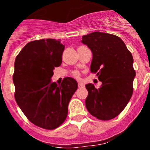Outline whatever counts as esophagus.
Here are the masks:
<instances>
[{
  "label": "esophagus",
  "instance_id": "1",
  "mask_svg": "<svg viewBox=\"0 0 150 150\" xmlns=\"http://www.w3.org/2000/svg\"><path fill=\"white\" fill-rule=\"evenodd\" d=\"M83 86H84L83 83H82L81 82H79V83H78V88H81V87H83Z\"/></svg>",
  "mask_w": 150,
  "mask_h": 150
}]
</instances>
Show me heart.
Listing matches in <instances>:
<instances>
[{"mask_svg":"<svg viewBox=\"0 0 150 150\" xmlns=\"http://www.w3.org/2000/svg\"><path fill=\"white\" fill-rule=\"evenodd\" d=\"M72 76H74V78H76V79H79V76H80V74H79L78 71H74L72 72Z\"/></svg>","mask_w":150,"mask_h":150,"instance_id":"b5f03b06","label":"heart"}]
</instances>
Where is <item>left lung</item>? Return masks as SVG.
I'll return each mask as SVG.
<instances>
[{
  "mask_svg": "<svg viewBox=\"0 0 150 150\" xmlns=\"http://www.w3.org/2000/svg\"><path fill=\"white\" fill-rule=\"evenodd\" d=\"M82 39L93 54L91 72L102 83L98 88L91 83L86 86V107L98 120H112L121 113L133 94V56L121 38L113 34L96 31Z\"/></svg>",
  "mask_w": 150,
  "mask_h": 150,
  "instance_id": "left-lung-1",
  "label": "left lung"
}]
</instances>
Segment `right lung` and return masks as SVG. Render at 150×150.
I'll list each match as a JSON object with an SVG mask.
<instances>
[{
    "label": "right lung",
    "instance_id": "obj_1",
    "mask_svg": "<svg viewBox=\"0 0 150 150\" xmlns=\"http://www.w3.org/2000/svg\"><path fill=\"white\" fill-rule=\"evenodd\" d=\"M64 50L60 40H38L27 43L15 60L16 101L30 122L44 129H55L64 122L77 89V83L71 77L64 78L60 86L51 83Z\"/></svg>",
    "mask_w": 150,
    "mask_h": 150
}]
</instances>
